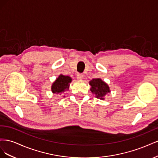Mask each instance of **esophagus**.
Segmentation results:
<instances>
[{
    "mask_svg": "<svg viewBox=\"0 0 158 158\" xmlns=\"http://www.w3.org/2000/svg\"><path fill=\"white\" fill-rule=\"evenodd\" d=\"M83 76H84L82 74H80V73L77 74V75H76V77H77L78 80H82L83 78Z\"/></svg>",
    "mask_w": 158,
    "mask_h": 158,
    "instance_id": "obj_1",
    "label": "esophagus"
}]
</instances>
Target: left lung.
<instances>
[{"mask_svg":"<svg viewBox=\"0 0 158 158\" xmlns=\"http://www.w3.org/2000/svg\"><path fill=\"white\" fill-rule=\"evenodd\" d=\"M89 83L91 85L90 91L96 95L95 98L104 99L105 95L110 92L109 85L102 79L94 78L89 81Z\"/></svg>","mask_w":158,"mask_h":158,"instance_id":"obj_1","label":"left lung"}]
</instances>
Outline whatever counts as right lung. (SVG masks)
Listing matches in <instances>:
<instances>
[{
    "instance_id": "obj_1",
    "label": "right lung",
    "mask_w": 158,
    "mask_h": 158,
    "mask_svg": "<svg viewBox=\"0 0 158 158\" xmlns=\"http://www.w3.org/2000/svg\"><path fill=\"white\" fill-rule=\"evenodd\" d=\"M72 82V78L69 76L60 74L55 82L52 83L51 91L53 94H60L64 91L69 90L70 83Z\"/></svg>"
}]
</instances>
